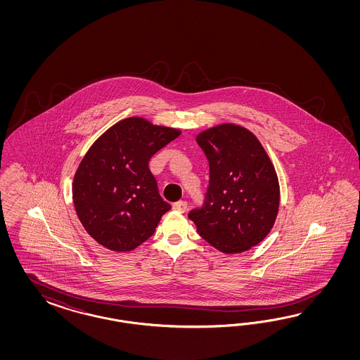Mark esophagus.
<instances>
[{
    "instance_id": "obj_1",
    "label": "esophagus",
    "mask_w": 360,
    "mask_h": 360,
    "mask_svg": "<svg viewBox=\"0 0 360 360\" xmlns=\"http://www.w3.org/2000/svg\"><path fill=\"white\" fill-rule=\"evenodd\" d=\"M173 208H174L175 211H178V212H185L186 210H187V202H185V200L175 202L174 205H173Z\"/></svg>"
}]
</instances>
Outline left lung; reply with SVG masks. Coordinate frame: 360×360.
<instances>
[{"label": "left lung", "mask_w": 360, "mask_h": 360, "mask_svg": "<svg viewBox=\"0 0 360 360\" xmlns=\"http://www.w3.org/2000/svg\"><path fill=\"white\" fill-rule=\"evenodd\" d=\"M196 142L207 157L210 181L203 205L188 219L218 251H248L269 233L278 212L272 162L256 136L239 125L214 127L198 134Z\"/></svg>", "instance_id": "left-lung-1"}]
</instances>
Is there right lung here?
I'll return each instance as SVG.
<instances>
[{"mask_svg": "<svg viewBox=\"0 0 360 360\" xmlns=\"http://www.w3.org/2000/svg\"><path fill=\"white\" fill-rule=\"evenodd\" d=\"M179 134L129 117L89 148L77 167L72 198L77 218L98 244L131 251L154 233L172 206L158 193L149 160Z\"/></svg>", "mask_w": 360, "mask_h": 360, "instance_id": "1", "label": "right lung"}]
</instances>
